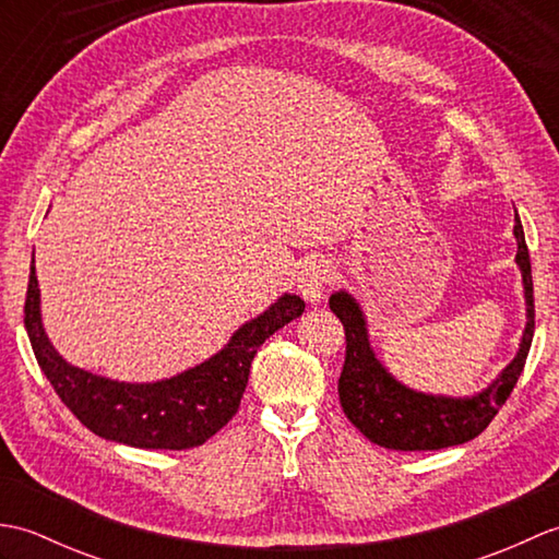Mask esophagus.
<instances>
[{
    "mask_svg": "<svg viewBox=\"0 0 559 559\" xmlns=\"http://www.w3.org/2000/svg\"><path fill=\"white\" fill-rule=\"evenodd\" d=\"M329 281H331L329 261H324V259L307 261V264L300 271V276H298V290L307 302L317 305V302L324 300V290H326Z\"/></svg>",
    "mask_w": 559,
    "mask_h": 559,
    "instance_id": "1",
    "label": "esophagus"
}]
</instances>
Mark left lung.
<instances>
[{
    "mask_svg": "<svg viewBox=\"0 0 559 559\" xmlns=\"http://www.w3.org/2000/svg\"><path fill=\"white\" fill-rule=\"evenodd\" d=\"M516 266L521 271L526 302V326L521 331L516 355L492 382L468 396L427 394L411 389L377 358L367 329V317L355 295L346 288L329 298V307L346 329V362L338 379V399L346 418L370 442L396 451H432L476 439L512 394L524 370L533 341V281L531 259L521 218L514 211Z\"/></svg>",
    "mask_w": 559,
    "mask_h": 559,
    "instance_id": "1",
    "label": "left lung"
}]
</instances>
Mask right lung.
I'll return each instance as SVG.
<instances>
[{
    "label": "right lung",
    "instance_id": "right-lung-1",
    "mask_svg": "<svg viewBox=\"0 0 559 559\" xmlns=\"http://www.w3.org/2000/svg\"><path fill=\"white\" fill-rule=\"evenodd\" d=\"M305 312L283 293L264 312L235 331L211 358L156 382H120L67 362L43 326L35 254L26 295V331L40 370L76 418L110 442L134 449H192L204 444L240 408L249 367L261 343Z\"/></svg>",
    "mask_w": 559,
    "mask_h": 559
}]
</instances>
